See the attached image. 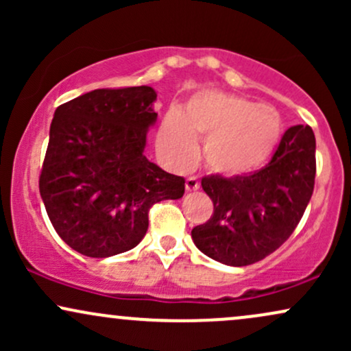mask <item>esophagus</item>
I'll return each mask as SVG.
<instances>
[{
	"label": "esophagus",
	"mask_w": 351,
	"mask_h": 351,
	"mask_svg": "<svg viewBox=\"0 0 351 351\" xmlns=\"http://www.w3.org/2000/svg\"><path fill=\"white\" fill-rule=\"evenodd\" d=\"M184 188H186V191H196L199 188L198 178L196 176H188L186 181H184Z\"/></svg>",
	"instance_id": "esophagus-1"
}]
</instances>
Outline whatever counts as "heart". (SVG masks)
<instances>
[{"mask_svg":"<svg viewBox=\"0 0 351 351\" xmlns=\"http://www.w3.org/2000/svg\"><path fill=\"white\" fill-rule=\"evenodd\" d=\"M280 132V117L272 107L206 90L189 100L183 114L167 112L156 143L173 168L186 170L198 155L196 140H203V160L209 170L239 178L267 163Z\"/></svg>","mask_w":351,"mask_h":351,"instance_id":"heart-1","label":"heart"}]
</instances>
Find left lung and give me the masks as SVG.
Returning <instances> with one entry per match:
<instances>
[{"label":"left lung","mask_w":351,"mask_h":351,"mask_svg":"<svg viewBox=\"0 0 351 351\" xmlns=\"http://www.w3.org/2000/svg\"><path fill=\"white\" fill-rule=\"evenodd\" d=\"M315 135L308 125L289 128L259 171L239 178L201 180L215 211L193 228V243L221 264L243 267L263 261L291 237L315 184Z\"/></svg>","instance_id":"8db88e82"}]
</instances>
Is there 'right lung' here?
Wrapping results in <instances>:
<instances>
[{"label":"right lung","instance_id":"obj_1","mask_svg":"<svg viewBox=\"0 0 351 351\" xmlns=\"http://www.w3.org/2000/svg\"><path fill=\"white\" fill-rule=\"evenodd\" d=\"M155 100L148 86L97 88L56 108L39 191L56 232L84 256L130 251L153 204L183 196V176L143 155Z\"/></svg>","mask_w":351,"mask_h":351}]
</instances>
